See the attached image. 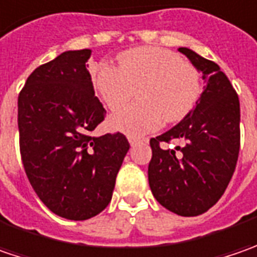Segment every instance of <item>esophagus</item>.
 Masks as SVG:
<instances>
[{
	"mask_svg": "<svg viewBox=\"0 0 257 257\" xmlns=\"http://www.w3.org/2000/svg\"><path fill=\"white\" fill-rule=\"evenodd\" d=\"M128 142L132 146H136V144H139L140 142H144V140H139V139H134V137H128Z\"/></svg>",
	"mask_w": 257,
	"mask_h": 257,
	"instance_id": "esophagus-1",
	"label": "esophagus"
}]
</instances>
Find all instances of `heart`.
Instances as JSON below:
<instances>
[{"mask_svg":"<svg viewBox=\"0 0 257 257\" xmlns=\"http://www.w3.org/2000/svg\"><path fill=\"white\" fill-rule=\"evenodd\" d=\"M93 84L113 111L128 103L137 88L139 101L114 114L111 125L140 137L190 113L202 94V73L170 50L139 47L120 55L118 67L97 65Z\"/></svg>","mask_w":257,"mask_h":257,"instance_id":"1","label":"heart"}]
</instances>
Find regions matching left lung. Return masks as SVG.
Instances as JSON below:
<instances>
[{
  "mask_svg": "<svg viewBox=\"0 0 257 257\" xmlns=\"http://www.w3.org/2000/svg\"><path fill=\"white\" fill-rule=\"evenodd\" d=\"M203 73L204 91L194 110L150 140L149 184L156 200L180 216H199L219 202L232 179L240 149V104L220 67L180 47ZM182 143L170 151L163 143Z\"/></svg>",
  "mask_w": 257,
  "mask_h": 257,
  "instance_id": "8db88e82",
  "label": "left lung"
}]
</instances>
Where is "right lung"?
Segmentation results:
<instances>
[{
	"instance_id": "obj_1",
	"label": "right lung",
	"mask_w": 257,
	"mask_h": 257,
	"mask_svg": "<svg viewBox=\"0 0 257 257\" xmlns=\"http://www.w3.org/2000/svg\"><path fill=\"white\" fill-rule=\"evenodd\" d=\"M91 50L65 51L37 67L18 95L20 152L45 206L68 220H87L108 206L130 149L125 136L91 133L105 117L85 65Z\"/></svg>"
}]
</instances>
